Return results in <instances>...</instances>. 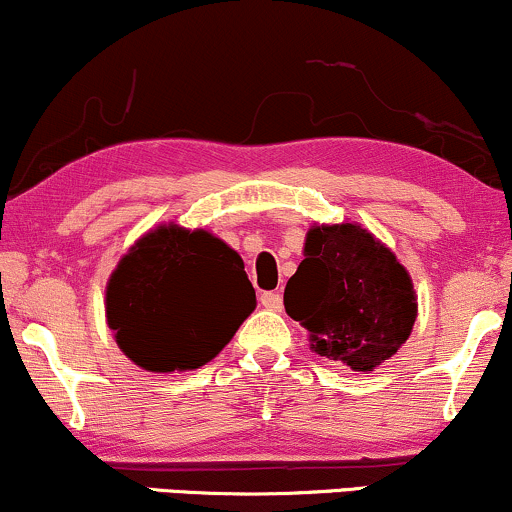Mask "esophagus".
I'll return each instance as SVG.
<instances>
[{
    "label": "esophagus",
    "instance_id": "esophagus-1",
    "mask_svg": "<svg viewBox=\"0 0 512 512\" xmlns=\"http://www.w3.org/2000/svg\"><path fill=\"white\" fill-rule=\"evenodd\" d=\"M261 304L266 306L268 311H280L282 309V294L280 292H263Z\"/></svg>",
    "mask_w": 512,
    "mask_h": 512
}]
</instances>
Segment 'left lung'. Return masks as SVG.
I'll list each match as a JSON object with an SVG mask.
<instances>
[{
  "label": "left lung",
  "instance_id": "1",
  "mask_svg": "<svg viewBox=\"0 0 512 512\" xmlns=\"http://www.w3.org/2000/svg\"><path fill=\"white\" fill-rule=\"evenodd\" d=\"M285 311L306 328L311 352L371 374L410 338L417 292L398 256L359 222H314Z\"/></svg>",
  "mask_w": 512,
  "mask_h": 512
}]
</instances>
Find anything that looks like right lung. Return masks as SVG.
<instances>
[{
  "label": "right lung",
  "mask_w": 512,
  "mask_h": 512,
  "mask_svg": "<svg viewBox=\"0 0 512 512\" xmlns=\"http://www.w3.org/2000/svg\"><path fill=\"white\" fill-rule=\"evenodd\" d=\"M254 309L242 256L213 232L177 222L141 234L105 287L114 342L153 374L201 369Z\"/></svg>",
  "instance_id": "add662e5"
}]
</instances>
